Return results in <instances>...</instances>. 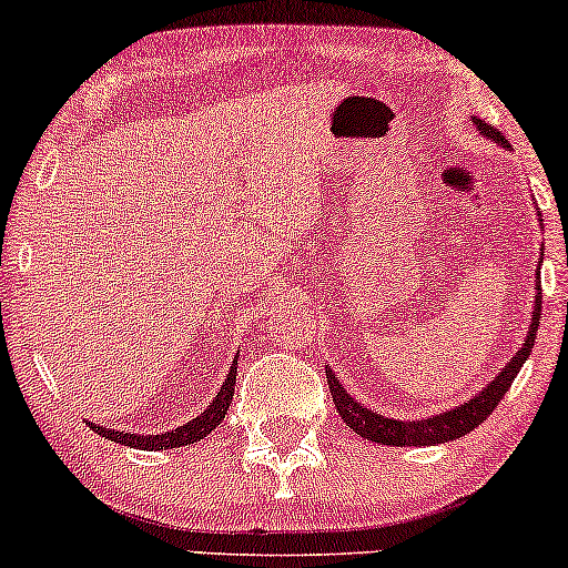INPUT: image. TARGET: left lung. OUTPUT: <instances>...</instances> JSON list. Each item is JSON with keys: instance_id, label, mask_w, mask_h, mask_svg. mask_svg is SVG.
<instances>
[{"instance_id": "1", "label": "left lung", "mask_w": 568, "mask_h": 568, "mask_svg": "<svg viewBox=\"0 0 568 568\" xmlns=\"http://www.w3.org/2000/svg\"><path fill=\"white\" fill-rule=\"evenodd\" d=\"M473 125L484 139L499 143L501 149H510L507 146L505 135H501L497 128H491L488 122L480 120V116H473ZM537 216L539 226H542V213L537 211ZM539 283H542V280L537 277L531 323L524 344H520L518 352L510 357V363H505V368H501L486 387H480V393H475L470 400L459 403V406L448 410H440V414L422 416V419H393V416H382L379 410H371L363 406V403H357L355 397L342 387V382H338V376L331 371V366H325V379H328L338 416L347 422L352 433H357L361 438H366L371 443H379V446H435V443H448L473 433V429L484 425L488 416H491V410L499 406V400L505 397L507 389H510L518 371L524 368L526 357L531 355L534 338H537L539 328V312H542V288H539Z\"/></svg>"}]
</instances>
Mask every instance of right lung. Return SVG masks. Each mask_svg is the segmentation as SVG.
<instances>
[{
  "mask_svg": "<svg viewBox=\"0 0 568 568\" xmlns=\"http://www.w3.org/2000/svg\"><path fill=\"white\" fill-rule=\"evenodd\" d=\"M237 357L240 352L234 355V361L230 363V371H226V379L221 384L219 395L213 397L211 406L202 410L200 416H194V419H189L186 425L175 427V429H168V433H160V435H139V433H125V429H112V427H103V425H95V422H88L90 427L95 429L101 438H109L114 443H120V446H130V448H141V452H162V448H181V446H189V443H197L202 438H207V435L213 433L221 425V419L226 416V410H230V403H232V395H234V382H237Z\"/></svg>",
  "mask_w": 568,
  "mask_h": 568,
  "instance_id": "add662e5",
  "label": "right lung"
}]
</instances>
